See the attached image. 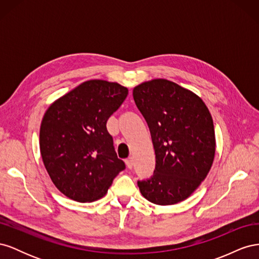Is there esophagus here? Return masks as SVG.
<instances>
[{"instance_id": "34e87169", "label": "esophagus", "mask_w": 259, "mask_h": 259, "mask_svg": "<svg viewBox=\"0 0 259 259\" xmlns=\"http://www.w3.org/2000/svg\"><path fill=\"white\" fill-rule=\"evenodd\" d=\"M125 163H126V166H127V168L128 169H132L133 168V159L132 158H128L126 161H125Z\"/></svg>"}]
</instances>
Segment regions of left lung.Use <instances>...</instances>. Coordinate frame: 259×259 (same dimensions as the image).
<instances>
[{
	"label": "left lung",
	"instance_id": "left-lung-1",
	"mask_svg": "<svg viewBox=\"0 0 259 259\" xmlns=\"http://www.w3.org/2000/svg\"><path fill=\"white\" fill-rule=\"evenodd\" d=\"M138 110L150 130L155 169L139 190L154 204L186 200L205 179L215 156V132L203 100L191 91L164 79L133 90Z\"/></svg>",
	"mask_w": 259,
	"mask_h": 259
}]
</instances>
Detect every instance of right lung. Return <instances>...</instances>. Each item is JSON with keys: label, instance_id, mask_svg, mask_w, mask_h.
Listing matches in <instances>:
<instances>
[{"label": "right lung", "instance_id": "1", "mask_svg": "<svg viewBox=\"0 0 259 259\" xmlns=\"http://www.w3.org/2000/svg\"><path fill=\"white\" fill-rule=\"evenodd\" d=\"M127 94L117 83L91 80L46 110L40 128L42 160L54 185L69 199L85 203L103 198L125 168L106 124Z\"/></svg>", "mask_w": 259, "mask_h": 259}]
</instances>
